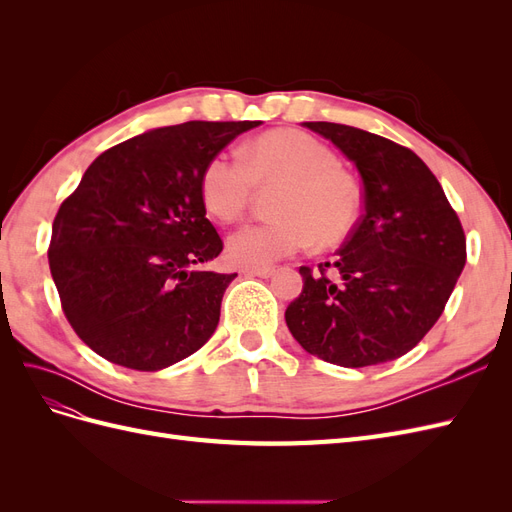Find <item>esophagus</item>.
<instances>
[{
    "label": "esophagus",
    "mask_w": 512,
    "mask_h": 512,
    "mask_svg": "<svg viewBox=\"0 0 512 512\" xmlns=\"http://www.w3.org/2000/svg\"><path fill=\"white\" fill-rule=\"evenodd\" d=\"M241 273L247 275V277H271L275 273V269H271V267H262V269L245 267V269H241Z\"/></svg>",
    "instance_id": "obj_1"
}]
</instances>
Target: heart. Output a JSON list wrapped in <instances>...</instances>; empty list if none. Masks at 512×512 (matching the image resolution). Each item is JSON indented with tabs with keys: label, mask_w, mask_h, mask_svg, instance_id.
<instances>
[{
	"label": "heart",
	"mask_w": 512,
	"mask_h": 512,
	"mask_svg": "<svg viewBox=\"0 0 512 512\" xmlns=\"http://www.w3.org/2000/svg\"><path fill=\"white\" fill-rule=\"evenodd\" d=\"M222 151L207 162L200 177V198L220 222H235L250 205L256 185H280L273 196L275 218L252 222L228 239V256L243 267H267L318 247L342 243L361 215V190L339 168V158L316 136L275 130Z\"/></svg>",
	"instance_id": "heart-1"
}]
</instances>
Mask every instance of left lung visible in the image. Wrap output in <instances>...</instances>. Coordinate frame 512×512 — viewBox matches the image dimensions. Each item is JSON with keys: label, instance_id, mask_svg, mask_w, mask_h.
<instances>
[{"label": "left lung", "instance_id": "obj_1", "mask_svg": "<svg viewBox=\"0 0 512 512\" xmlns=\"http://www.w3.org/2000/svg\"><path fill=\"white\" fill-rule=\"evenodd\" d=\"M363 179V213L286 307L292 337L318 359L367 367L399 359L429 333L466 265V232L440 181L408 147L344 123L305 121Z\"/></svg>", "mask_w": 512, "mask_h": 512}]
</instances>
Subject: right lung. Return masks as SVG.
Here are the masks:
<instances>
[{"label":"right lung","mask_w":512,"mask_h":512,"mask_svg":"<svg viewBox=\"0 0 512 512\" xmlns=\"http://www.w3.org/2000/svg\"><path fill=\"white\" fill-rule=\"evenodd\" d=\"M260 121H185L98 156L64 203L49 267L74 333L102 359L158 371L207 344L237 273L203 271L224 241L200 177Z\"/></svg>","instance_id":"obj_1"}]
</instances>
